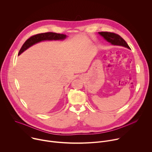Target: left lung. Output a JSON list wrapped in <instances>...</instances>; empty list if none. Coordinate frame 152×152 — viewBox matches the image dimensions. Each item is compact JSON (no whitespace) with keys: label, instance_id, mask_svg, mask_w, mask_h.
<instances>
[{"label":"left lung","instance_id":"1","mask_svg":"<svg viewBox=\"0 0 152 152\" xmlns=\"http://www.w3.org/2000/svg\"><path fill=\"white\" fill-rule=\"evenodd\" d=\"M99 34L113 45L121 46L130 49L125 40L117 34L110 32H100Z\"/></svg>","mask_w":152,"mask_h":152}]
</instances>
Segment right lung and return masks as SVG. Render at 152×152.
I'll return each instance as SVG.
<instances>
[{
    "mask_svg": "<svg viewBox=\"0 0 152 152\" xmlns=\"http://www.w3.org/2000/svg\"><path fill=\"white\" fill-rule=\"evenodd\" d=\"M66 35L55 32H46L34 35L31 37L25 42L22 47L21 48L18 55H20L29 48L40 41L45 40H62L66 38Z\"/></svg>",
    "mask_w": 152,
    "mask_h": 152,
    "instance_id": "add662e5",
    "label": "right lung"
}]
</instances>
